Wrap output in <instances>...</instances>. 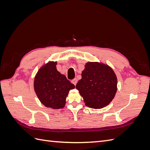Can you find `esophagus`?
<instances>
[{
    "label": "esophagus",
    "instance_id": "obj_1",
    "mask_svg": "<svg viewBox=\"0 0 150 150\" xmlns=\"http://www.w3.org/2000/svg\"><path fill=\"white\" fill-rule=\"evenodd\" d=\"M71 83L73 84H74V86H76L77 83H78V80H77V79H74L73 80L71 81Z\"/></svg>",
    "mask_w": 150,
    "mask_h": 150
}]
</instances>
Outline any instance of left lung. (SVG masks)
<instances>
[{
  "mask_svg": "<svg viewBox=\"0 0 150 150\" xmlns=\"http://www.w3.org/2000/svg\"><path fill=\"white\" fill-rule=\"evenodd\" d=\"M76 84L85 105L94 109L108 106L117 91V77L111 67L98 62H88Z\"/></svg>",
  "mask_w": 150,
  "mask_h": 150,
  "instance_id": "8db88e82",
  "label": "left lung"
}]
</instances>
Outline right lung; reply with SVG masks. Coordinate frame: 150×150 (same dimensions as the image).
I'll return each instance as SVG.
<instances>
[{
	"label": "right lung",
	"instance_id": "1",
	"mask_svg": "<svg viewBox=\"0 0 150 150\" xmlns=\"http://www.w3.org/2000/svg\"><path fill=\"white\" fill-rule=\"evenodd\" d=\"M56 65V61H49L43 65L34 81V91L39 101L46 107L54 110L64 107L68 93L75 88L57 70Z\"/></svg>",
	"mask_w": 150,
	"mask_h": 150
}]
</instances>
